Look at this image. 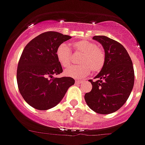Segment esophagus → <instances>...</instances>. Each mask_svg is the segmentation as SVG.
I'll return each instance as SVG.
<instances>
[{"mask_svg":"<svg viewBox=\"0 0 145 145\" xmlns=\"http://www.w3.org/2000/svg\"><path fill=\"white\" fill-rule=\"evenodd\" d=\"M82 83H83V81H82V80H75V84H82Z\"/></svg>","mask_w":145,"mask_h":145,"instance_id":"obj_1","label":"esophagus"}]
</instances>
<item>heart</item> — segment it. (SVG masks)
<instances>
[{"instance_id":"obj_1","label":"heart","mask_w":145,"mask_h":145,"mask_svg":"<svg viewBox=\"0 0 145 145\" xmlns=\"http://www.w3.org/2000/svg\"><path fill=\"white\" fill-rule=\"evenodd\" d=\"M72 48L75 53L82 56L79 59L78 66L70 67L64 72L65 75L72 78H82L87 76L92 70L97 73L103 68L105 62V54L103 50L93 42L79 40L72 43ZM56 56L60 65L67 67L72 63V52L68 46L62 43L56 51Z\"/></svg>"}]
</instances>
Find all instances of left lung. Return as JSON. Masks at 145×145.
I'll return each mask as SVG.
<instances>
[{"instance_id":"left-lung-1","label":"left lung","mask_w":145,"mask_h":145,"mask_svg":"<svg viewBox=\"0 0 145 145\" xmlns=\"http://www.w3.org/2000/svg\"><path fill=\"white\" fill-rule=\"evenodd\" d=\"M93 39L103 46L105 62L95 80H89L92 89L84 98L92 110L107 115L117 111L127 101L134 87V67L120 43L104 35H96Z\"/></svg>"}]
</instances>
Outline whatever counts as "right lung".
I'll use <instances>...</instances> for the list:
<instances>
[{
    "mask_svg": "<svg viewBox=\"0 0 145 145\" xmlns=\"http://www.w3.org/2000/svg\"><path fill=\"white\" fill-rule=\"evenodd\" d=\"M70 38L57 32H46L23 50L16 72L18 88L25 102L35 109L46 110L55 107L75 84L70 77H53L63 71L56 56L57 48Z\"/></svg>",
    "mask_w": 145,
    "mask_h": 145,
    "instance_id": "add662e5",
    "label": "right lung"
}]
</instances>
